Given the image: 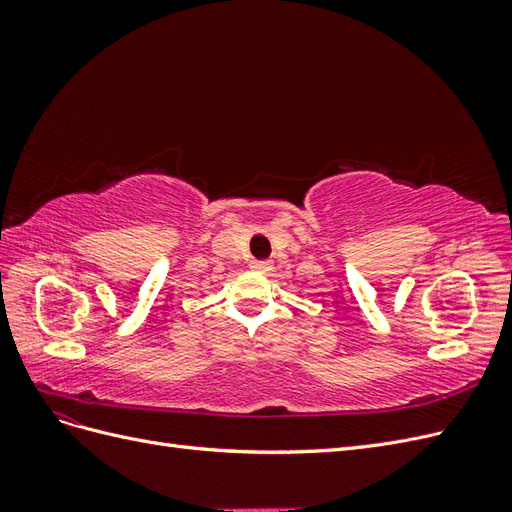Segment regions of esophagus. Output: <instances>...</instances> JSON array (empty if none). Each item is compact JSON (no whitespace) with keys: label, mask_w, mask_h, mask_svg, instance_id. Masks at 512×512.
Masks as SVG:
<instances>
[{"label":"esophagus","mask_w":512,"mask_h":512,"mask_svg":"<svg viewBox=\"0 0 512 512\" xmlns=\"http://www.w3.org/2000/svg\"><path fill=\"white\" fill-rule=\"evenodd\" d=\"M250 267H252L254 271H258V273H267V271L271 269V262H269V260H252Z\"/></svg>","instance_id":"34e87169"}]
</instances>
